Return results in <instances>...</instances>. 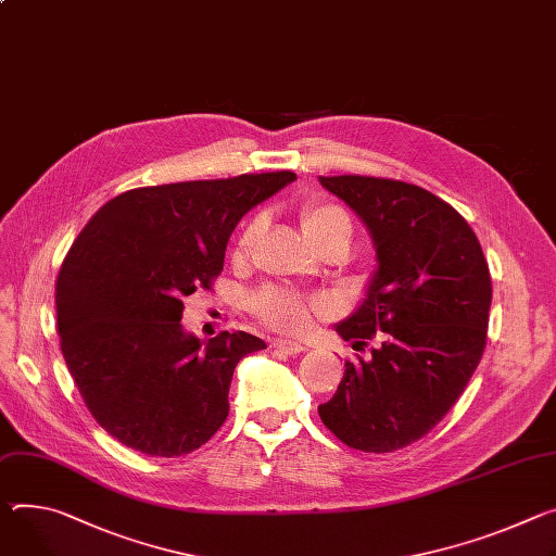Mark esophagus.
<instances>
[{
    "label": "esophagus",
    "instance_id": "obj_1",
    "mask_svg": "<svg viewBox=\"0 0 556 556\" xmlns=\"http://www.w3.org/2000/svg\"><path fill=\"white\" fill-rule=\"evenodd\" d=\"M273 348H277L279 352H286V355H299V352L306 350L299 341H290V339H277Z\"/></svg>",
    "mask_w": 556,
    "mask_h": 556
}]
</instances>
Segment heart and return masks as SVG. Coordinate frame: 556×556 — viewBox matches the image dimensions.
Returning a JSON list of instances; mask_svg holds the SVG:
<instances>
[{
  "label": "heart",
  "instance_id": "obj_1",
  "mask_svg": "<svg viewBox=\"0 0 556 556\" xmlns=\"http://www.w3.org/2000/svg\"><path fill=\"white\" fill-rule=\"evenodd\" d=\"M301 226H304L308 239L321 250L330 243H350L352 239V219L350 215L328 201H313L301 211ZM260 219H252L239 235L235 243V257L243 260L252 250L260 235ZM252 308L255 313L277 330L296 332L304 328L311 319V313L324 308V299L319 296H304L290 288L270 286L252 299Z\"/></svg>",
  "mask_w": 556,
  "mask_h": 556
}]
</instances>
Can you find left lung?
<instances>
[{
	"label": "left lung",
	"instance_id": "8db88e82",
	"mask_svg": "<svg viewBox=\"0 0 556 556\" xmlns=\"http://www.w3.org/2000/svg\"><path fill=\"white\" fill-rule=\"evenodd\" d=\"M366 224L377 270L364 304L334 326L370 359L345 362L343 379L319 406L345 445L392 452L428 434L475 375L485 339L492 281L468 222L415 184L319 177Z\"/></svg>",
	"mask_w": 556,
	"mask_h": 556
}]
</instances>
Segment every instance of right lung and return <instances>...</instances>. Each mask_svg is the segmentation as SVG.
<instances>
[{
  "label": "right lung",
  "mask_w": 556,
  "mask_h": 556,
  "mask_svg": "<svg viewBox=\"0 0 556 556\" xmlns=\"http://www.w3.org/2000/svg\"><path fill=\"white\" fill-rule=\"evenodd\" d=\"M290 170L146 186L117 194L62 264V355L90 415L150 457H181L228 417L235 366L264 350L248 332H186L184 296L211 290L239 219L294 181Z\"/></svg>",
  "instance_id": "right-lung-1"
}]
</instances>
